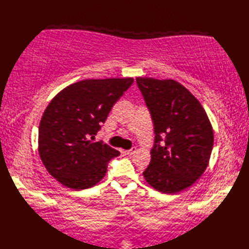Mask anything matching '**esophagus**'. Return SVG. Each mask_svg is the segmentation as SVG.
Returning a JSON list of instances; mask_svg holds the SVG:
<instances>
[{
    "instance_id": "1",
    "label": "esophagus",
    "mask_w": 249,
    "mask_h": 249,
    "mask_svg": "<svg viewBox=\"0 0 249 249\" xmlns=\"http://www.w3.org/2000/svg\"><path fill=\"white\" fill-rule=\"evenodd\" d=\"M136 153V147H131L130 150H127V151H125V154L126 155H133V154H135Z\"/></svg>"
}]
</instances>
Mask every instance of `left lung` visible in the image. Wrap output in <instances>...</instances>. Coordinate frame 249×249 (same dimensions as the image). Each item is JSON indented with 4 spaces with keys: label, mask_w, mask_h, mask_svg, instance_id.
<instances>
[{
    "label": "left lung",
    "mask_w": 249,
    "mask_h": 249,
    "mask_svg": "<svg viewBox=\"0 0 249 249\" xmlns=\"http://www.w3.org/2000/svg\"><path fill=\"white\" fill-rule=\"evenodd\" d=\"M136 81L155 133L151 162L143 177L158 192L178 193L197 181L209 165L212 125L199 100L181 83L142 77Z\"/></svg>",
    "instance_id": "left-lung-1"
}]
</instances>
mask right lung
<instances>
[{"label": "right lung", "instance_id": "right-lung-1", "mask_svg": "<svg viewBox=\"0 0 249 249\" xmlns=\"http://www.w3.org/2000/svg\"><path fill=\"white\" fill-rule=\"evenodd\" d=\"M133 82V78L86 79L62 89L46 108L38 129L39 156L47 171L64 186H94L105 177L111 158L120 155L92 140Z\"/></svg>", "mask_w": 249, "mask_h": 249}]
</instances>
